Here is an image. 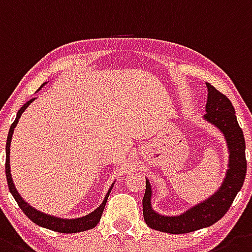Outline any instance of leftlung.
<instances>
[{
  "label": "left lung",
  "mask_w": 252,
  "mask_h": 252,
  "mask_svg": "<svg viewBox=\"0 0 252 252\" xmlns=\"http://www.w3.org/2000/svg\"><path fill=\"white\" fill-rule=\"evenodd\" d=\"M208 94L205 121L214 124L223 134L228 148V169L221 187L210 198L197 203L178 216H163L152 208L151 183L146 180V193L143 197V217L153 230L167 233H187L208 227L225 216L237 192L241 189L246 176L245 138L237 123L235 109L230 99L210 83H206Z\"/></svg>",
  "instance_id": "left-lung-1"
}]
</instances>
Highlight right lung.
Here are the masks:
<instances>
[{
	"mask_svg": "<svg viewBox=\"0 0 252 252\" xmlns=\"http://www.w3.org/2000/svg\"><path fill=\"white\" fill-rule=\"evenodd\" d=\"M45 84H42L41 87L38 88V90L41 89L44 87ZM36 98L30 99V100L27 101L26 104L21 106V109L17 112V115H16V119L15 122L12 123L11 126L10 131H8V135H7V143H6V177H7V185H8V189H10L11 194L13 196V198L16 199V202L17 205L20 206L22 211H24V214L26 215L33 223L36 225L41 226V227L45 228H49V230H53L56 231V232H61V233H75V232H81V231H87L90 230V228L95 227V226L98 225V222L100 221L101 219V215H103V211L104 207L106 205V201H108V197H109L110 191H112L113 183L110 186L109 191L106 193V196L104 197L103 202L101 205L99 206L96 210H94L93 212H90L89 215L87 216H83V217H78V219H60V217H56V216H51V215H47L41 212V211H37L36 208H33L32 206H30L26 201H24L20 193L17 192L16 189L15 185H13V181H12V177H11V168H10V146H11V139H12V134H13V130H15L16 126L19 123V119L21 118L22 113L26 110V108L35 100Z\"/></svg>",
	"mask_w": 252,
	"mask_h": 252,
	"instance_id": "add662e5",
	"label": "right lung"
}]
</instances>
